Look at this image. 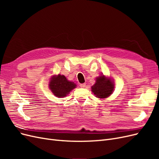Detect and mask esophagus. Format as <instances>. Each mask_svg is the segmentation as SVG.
Segmentation results:
<instances>
[{"mask_svg": "<svg viewBox=\"0 0 159 159\" xmlns=\"http://www.w3.org/2000/svg\"><path fill=\"white\" fill-rule=\"evenodd\" d=\"M80 86L81 88H85V84H80Z\"/></svg>", "mask_w": 159, "mask_h": 159, "instance_id": "34e87169", "label": "esophagus"}]
</instances>
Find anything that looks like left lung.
Returning a JSON list of instances; mask_svg holds the SVG:
<instances>
[{
    "mask_svg": "<svg viewBox=\"0 0 159 159\" xmlns=\"http://www.w3.org/2000/svg\"><path fill=\"white\" fill-rule=\"evenodd\" d=\"M114 85L110 79L102 75L96 79L95 84L91 87V91L98 98H106L113 91Z\"/></svg>",
    "mask_w": 159,
    "mask_h": 159,
    "instance_id": "1",
    "label": "left lung"
}]
</instances>
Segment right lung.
<instances>
[{
	"mask_svg": "<svg viewBox=\"0 0 159 159\" xmlns=\"http://www.w3.org/2000/svg\"><path fill=\"white\" fill-rule=\"evenodd\" d=\"M49 87L52 92L58 98H64L76 87L75 84L68 81L63 75L53 76L50 81Z\"/></svg>",
	"mask_w": 159,
	"mask_h": 159,
	"instance_id": "right-lung-1",
	"label": "right lung"
}]
</instances>
